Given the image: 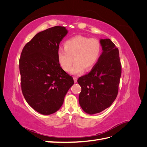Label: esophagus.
Segmentation results:
<instances>
[{
	"instance_id": "1",
	"label": "esophagus",
	"mask_w": 147,
	"mask_h": 147,
	"mask_svg": "<svg viewBox=\"0 0 147 147\" xmlns=\"http://www.w3.org/2000/svg\"><path fill=\"white\" fill-rule=\"evenodd\" d=\"M77 77H74V82L76 83L77 82Z\"/></svg>"
}]
</instances>
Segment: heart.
Instances as JSON below:
<instances>
[{"label": "heart", "mask_w": 147, "mask_h": 147, "mask_svg": "<svg viewBox=\"0 0 147 147\" xmlns=\"http://www.w3.org/2000/svg\"><path fill=\"white\" fill-rule=\"evenodd\" d=\"M101 53V44L97 38L76 35L65 42L64 48L58 49L57 59L61 67L66 72L70 70L75 59L76 62L71 73L77 74L82 73L84 68L90 70L94 67Z\"/></svg>", "instance_id": "heart-1"}]
</instances>
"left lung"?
I'll return each instance as SVG.
<instances>
[{"mask_svg":"<svg viewBox=\"0 0 147 147\" xmlns=\"http://www.w3.org/2000/svg\"><path fill=\"white\" fill-rule=\"evenodd\" d=\"M102 51L90 72L80 77L82 88L79 103L88 114H95L109 108L118 95L121 65L118 49L109 38L101 39Z\"/></svg>","mask_w":147,"mask_h":147,"instance_id":"1","label":"left lung"}]
</instances>
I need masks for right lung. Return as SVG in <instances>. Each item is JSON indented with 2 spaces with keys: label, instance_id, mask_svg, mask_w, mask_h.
<instances>
[{
  "label": "right lung",
  "instance_id": "obj_1",
  "mask_svg": "<svg viewBox=\"0 0 147 147\" xmlns=\"http://www.w3.org/2000/svg\"><path fill=\"white\" fill-rule=\"evenodd\" d=\"M67 34L63 26L47 29L35 35L21 52L19 65L22 92L28 104L42 115L58 110L74 83L57 59L59 43Z\"/></svg>",
  "mask_w": 147,
  "mask_h": 147
}]
</instances>
